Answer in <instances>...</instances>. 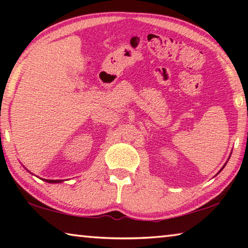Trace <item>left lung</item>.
<instances>
[{
	"label": "left lung",
	"instance_id": "obj_1",
	"mask_svg": "<svg viewBox=\"0 0 248 248\" xmlns=\"http://www.w3.org/2000/svg\"><path fill=\"white\" fill-rule=\"evenodd\" d=\"M224 166H225V165H224ZM224 166H223V167H224ZM223 167H222V169H223Z\"/></svg>",
	"mask_w": 248,
	"mask_h": 248
}]
</instances>
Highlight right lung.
I'll return each instance as SVG.
<instances>
[{
  "mask_svg": "<svg viewBox=\"0 0 248 248\" xmlns=\"http://www.w3.org/2000/svg\"><path fill=\"white\" fill-rule=\"evenodd\" d=\"M44 180H46V182L47 183H51V184H57V183H62L63 182V180H61V179H44Z\"/></svg>",
  "mask_w": 248,
  "mask_h": 248,
  "instance_id": "add662e5",
  "label": "right lung"
}]
</instances>
